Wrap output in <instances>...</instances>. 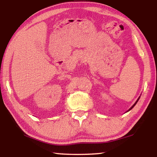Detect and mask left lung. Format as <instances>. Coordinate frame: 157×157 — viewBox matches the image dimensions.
<instances>
[{
	"instance_id": "obj_1",
	"label": "left lung",
	"mask_w": 157,
	"mask_h": 157,
	"mask_svg": "<svg viewBox=\"0 0 157 157\" xmlns=\"http://www.w3.org/2000/svg\"><path fill=\"white\" fill-rule=\"evenodd\" d=\"M139 98H140V97H139V98H138V99H137V100H136V102H135V103H134V105H132V107H131V108H130V109H129V110H128V111H130V110H131V109H132V108H133V107H134V106H135V105H136V103H137V102H138V101H139Z\"/></svg>"
}]
</instances>
